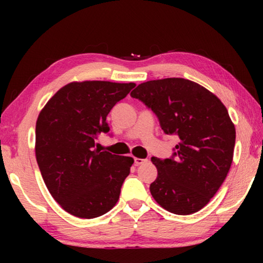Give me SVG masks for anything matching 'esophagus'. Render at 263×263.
I'll return each instance as SVG.
<instances>
[{
  "label": "esophagus",
  "mask_w": 263,
  "mask_h": 263,
  "mask_svg": "<svg viewBox=\"0 0 263 263\" xmlns=\"http://www.w3.org/2000/svg\"><path fill=\"white\" fill-rule=\"evenodd\" d=\"M147 159H141V158H135L134 159V163H135V166H139V165H141V164H145V163H147Z\"/></svg>",
  "instance_id": "obj_1"
}]
</instances>
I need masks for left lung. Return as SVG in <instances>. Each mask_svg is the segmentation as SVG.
I'll list each match as a JSON object with an SVG mask.
<instances>
[{"mask_svg":"<svg viewBox=\"0 0 263 263\" xmlns=\"http://www.w3.org/2000/svg\"><path fill=\"white\" fill-rule=\"evenodd\" d=\"M130 96L157 115L165 134L179 139L171 158L152 157L158 170L149 185L153 199L178 215L200 211L232 164L236 129L228 109L207 88L182 78L143 82Z\"/></svg>","mask_w":263,"mask_h":263,"instance_id":"obj_1","label":"left lung"}]
</instances>
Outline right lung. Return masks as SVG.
<instances>
[{"label": "right lung", "mask_w": 263, "mask_h": 263, "mask_svg": "<svg viewBox=\"0 0 263 263\" xmlns=\"http://www.w3.org/2000/svg\"><path fill=\"white\" fill-rule=\"evenodd\" d=\"M134 82H70L45 104L35 123V158L51 196L64 211L92 219L109 212L130 174L132 157L95 148L110 130L106 116Z\"/></svg>", "instance_id": "add662e5"}]
</instances>
